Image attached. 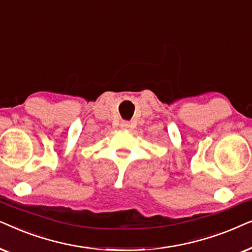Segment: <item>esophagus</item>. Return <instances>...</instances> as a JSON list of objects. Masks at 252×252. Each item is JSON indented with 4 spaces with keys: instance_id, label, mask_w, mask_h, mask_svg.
I'll list each match as a JSON object with an SVG mask.
<instances>
[{
    "instance_id": "1",
    "label": "esophagus",
    "mask_w": 252,
    "mask_h": 252,
    "mask_svg": "<svg viewBox=\"0 0 252 252\" xmlns=\"http://www.w3.org/2000/svg\"><path fill=\"white\" fill-rule=\"evenodd\" d=\"M120 128L123 130H128L130 128V123L126 122V121H123V122H121L120 124Z\"/></svg>"
}]
</instances>
